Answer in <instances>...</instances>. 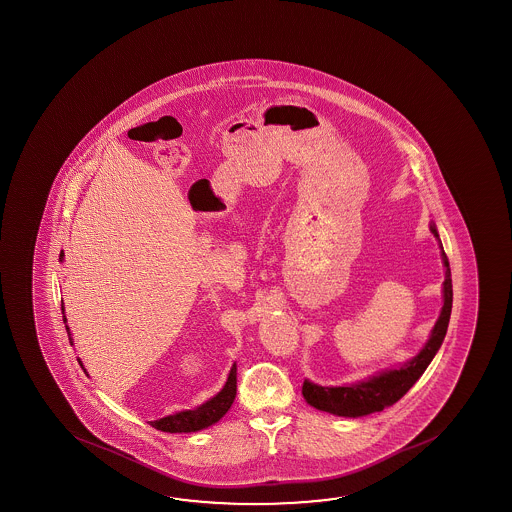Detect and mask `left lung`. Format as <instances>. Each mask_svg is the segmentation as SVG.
I'll return each mask as SVG.
<instances>
[{
	"label": "left lung",
	"mask_w": 512,
	"mask_h": 512,
	"mask_svg": "<svg viewBox=\"0 0 512 512\" xmlns=\"http://www.w3.org/2000/svg\"><path fill=\"white\" fill-rule=\"evenodd\" d=\"M430 232L437 239V244L441 248V259L444 266L443 282V307L439 312L436 325L430 330L427 343L419 350L418 355L412 359L403 362L400 366L382 369L371 377L359 380L355 384H344V386L323 387L310 382L305 378L303 382L302 394L305 402L312 405L318 411L330 412L334 416H343V418H361L368 416L373 412L384 411L386 407H391L394 403L407 393L419 377L425 373L428 364L436 357L441 344H443L448 323H450V314H452V273H450V264L446 259V253L443 250V244L439 239L436 223L430 221Z\"/></svg>",
	"instance_id": "8db88e82"
}]
</instances>
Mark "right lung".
<instances>
[{"mask_svg": "<svg viewBox=\"0 0 512 512\" xmlns=\"http://www.w3.org/2000/svg\"><path fill=\"white\" fill-rule=\"evenodd\" d=\"M62 260H64V253H60V262ZM62 314H64V305H62ZM66 321L68 319L64 316V323ZM66 330H68L69 343L73 346V336H71V330H69L68 325H66ZM78 364L82 366L85 375H87V369L84 368V364H82L80 359H78ZM235 391H237V364L234 362L232 368H230V373H228L225 386L216 396H212L207 402L194 407V409H189V411L175 412V414H169L166 418L150 421V425L153 428H157V430H162V432H169V434H176V432L178 434H182V432L184 434L198 432V430H203V428L218 423L219 419L227 414L228 409L234 403Z\"/></svg>", "mask_w": 512, "mask_h": 512, "instance_id": "right-lung-1", "label": "right lung"}]
</instances>
